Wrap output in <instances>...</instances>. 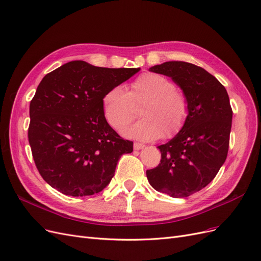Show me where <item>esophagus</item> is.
Returning a JSON list of instances; mask_svg holds the SVG:
<instances>
[{
  "mask_svg": "<svg viewBox=\"0 0 261 261\" xmlns=\"http://www.w3.org/2000/svg\"><path fill=\"white\" fill-rule=\"evenodd\" d=\"M145 145L144 144H142V143H138V142H136V143H134V144H133V148L134 149H136V150H139V149H142L143 147H144Z\"/></svg>",
  "mask_w": 261,
  "mask_h": 261,
  "instance_id": "esophagus-1",
  "label": "esophagus"
}]
</instances>
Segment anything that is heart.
I'll return each mask as SVG.
<instances>
[{
	"label": "heart",
	"instance_id": "heart-1",
	"mask_svg": "<svg viewBox=\"0 0 261 261\" xmlns=\"http://www.w3.org/2000/svg\"><path fill=\"white\" fill-rule=\"evenodd\" d=\"M143 118L124 134L141 141L171 138L186 124L190 106L187 95L167 77L159 73H143L134 80L130 91L116 86L109 89L102 98L103 115L106 122L115 130H121L137 116L134 105H140Z\"/></svg>",
	"mask_w": 261,
	"mask_h": 261
}]
</instances>
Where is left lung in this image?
<instances>
[{"mask_svg": "<svg viewBox=\"0 0 261 261\" xmlns=\"http://www.w3.org/2000/svg\"><path fill=\"white\" fill-rule=\"evenodd\" d=\"M149 71L170 77L187 95L189 118L176 136L159 145L162 161L146 171L156 191L188 197L214 180L229 150L232 108L225 88L201 67L166 62Z\"/></svg>", "mask_w": 261, "mask_h": 261, "instance_id": "1", "label": "left lung"}]
</instances>
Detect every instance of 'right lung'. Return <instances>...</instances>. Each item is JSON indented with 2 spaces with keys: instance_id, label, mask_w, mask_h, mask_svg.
I'll use <instances>...</instances> for the list:
<instances>
[{
  "instance_id": "right-lung-1",
  "label": "right lung",
  "mask_w": 261,
  "mask_h": 261,
  "mask_svg": "<svg viewBox=\"0 0 261 261\" xmlns=\"http://www.w3.org/2000/svg\"><path fill=\"white\" fill-rule=\"evenodd\" d=\"M139 70L72 61L42 79L30 102L28 139L38 170L52 188L89 196L108 186L133 142L106 122L102 98Z\"/></svg>"
}]
</instances>
